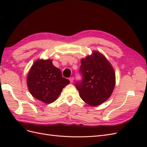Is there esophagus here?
I'll return each instance as SVG.
<instances>
[{
  "label": "esophagus",
  "mask_w": 147,
  "mask_h": 147,
  "mask_svg": "<svg viewBox=\"0 0 147 147\" xmlns=\"http://www.w3.org/2000/svg\"><path fill=\"white\" fill-rule=\"evenodd\" d=\"M74 77H70V78H69V80H70V83H73V82H74Z\"/></svg>",
  "instance_id": "obj_1"
}]
</instances>
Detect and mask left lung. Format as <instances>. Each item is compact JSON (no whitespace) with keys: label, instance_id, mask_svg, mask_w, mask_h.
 Here are the masks:
<instances>
[{"label":"left lung","instance_id":"8db88e82","mask_svg":"<svg viewBox=\"0 0 147 147\" xmlns=\"http://www.w3.org/2000/svg\"><path fill=\"white\" fill-rule=\"evenodd\" d=\"M82 82L76 83L80 96L91 106L104 103L112 95L115 86V72L112 65L99 51H93L81 59Z\"/></svg>","mask_w":147,"mask_h":147}]
</instances>
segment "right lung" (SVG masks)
Masks as SVG:
<instances>
[{
	"label": "right lung",
	"instance_id": "obj_1",
	"mask_svg": "<svg viewBox=\"0 0 147 147\" xmlns=\"http://www.w3.org/2000/svg\"><path fill=\"white\" fill-rule=\"evenodd\" d=\"M52 60L38 59L35 61L27 77V84L30 94L45 104L53 102L63 89L70 83L62 76L61 71L53 64Z\"/></svg>",
	"mask_w": 147,
	"mask_h": 147
}]
</instances>
